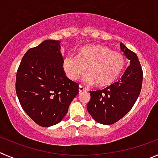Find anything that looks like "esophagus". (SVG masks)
<instances>
[{
  "label": "esophagus",
  "mask_w": 158,
  "mask_h": 158,
  "mask_svg": "<svg viewBox=\"0 0 158 158\" xmlns=\"http://www.w3.org/2000/svg\"><path fill=\"white\" fill-rule=\"evenodd\" d=\"M84 91H88V90L85 88H84L83 86L80 85V86H79V93H82L84 92Z\"/></svg>",
  "instance_id": "34e87169"
}]
</instances>
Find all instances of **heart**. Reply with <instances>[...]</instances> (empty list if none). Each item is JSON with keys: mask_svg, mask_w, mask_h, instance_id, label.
I'll return each instance as SVG.
<instances>
[{"mask_svg": "<svg viewBox=\"0 0 158 158\" xmlns=\"http://www.w3.org/2000/svg\"><path fill=\"white\" fill-rule=\"evenodd\" d=\"M126 60L121 52L102 45H89L81 48L77 55H68L62 67L67 77L77 81L85 71V80L98 87H107L118 79L125 67Z\"/></svg>", "mask_w": 158, "mask_h": 158, "instance_id": "b5f03b06", "label": "heart"}]
</instances>
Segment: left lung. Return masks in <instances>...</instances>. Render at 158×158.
Instances as JSON below:
<instances>
[{
    "instance_id": "1",
    "label": "left lung",
    "mask_w": 158,
    "mask_h": 158,
    "mask_svg": "<svg viewBox=\"0 0 158 158\" xmlns=\"http://www.w3.org/2000/svg\"><path fill=\"white\" fill-rule=\"evenodd\" d=\"M121 50L130 60V66L118 81L100 91H90L91 100L87 109L97 123L111 125L125 116L134 106L140 93L143 70L137 56L123 43Z\"/></svg>"
}]
</instances>
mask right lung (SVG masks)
Here are the masks:
<instances>
[{
    "label": "right lung",
    "instance_id": "1",
    "mask_svg": "<svg viewBox=\"0 0 158 158\" xmlns=\"http://www.w3.org/2000/svg\"><path fill=\"white\" fill-rule=\"evenodd\" d=\"M60 44L45 40L28 49L16 74V94L22 109L43 127L59 123L79 91V85L63 70Z\"/></svg>",
    "mask_w": 158,
    "mask_h": 158
}]
</instances>
